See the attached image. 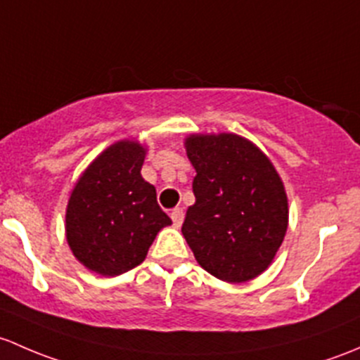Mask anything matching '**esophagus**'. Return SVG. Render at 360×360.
I'll return each instance as SVG.
<instances>
[{"mask_svg": "<svg viewBox=\"0 0 360 360\" xmlns=\"http://www.w3.org/2000/svg\"><path fill=\"white\" fill-rule=\"evenodd\" d=\"M172 220H173V224L176 225V227H180L181 225V221H184V217H185V213H184V210H181V207H175V210L172 211Z\"/></svg>", "mask_w": 360, "mask_h": 360, "instance_id": "esophagus-1", "label": "esophagus"}]
</instances>
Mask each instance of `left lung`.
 I'll list each match as a JSON object with an SVG mask.
<instances>
[{"mask_svg":"<svg viewBox=\"0 0 360 360\" xmlns=\"http://www.w3.org/2000/svg\"><path fill=\"white\" fill-rule=\"evenodd\" d=\"M195 205L181 225L195 260L211 276L244 283L276 257L288 229L283 181L266 155L243 136L192 135Z\"/></svg>","mask_w":360,"mask_h":360,"instance_id":"1","label":"left lung"}]
</instances>
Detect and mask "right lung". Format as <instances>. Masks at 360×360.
Here are the masks:
<instances>
[{"label": "right lung", "mask_w": 360, "mask_h": 360, "mask_svg": "<svg viewBox=\"0 0 360 360\" xmlns=\"http://www.w3.org/2000/svg\"><path fill=\"white\" fill-rule=\"evenodd\" d=\"M146 149L117 142L84 172L70 194L65 232L74 257L102 276L140 265L162 227L172 224L140 175Z\"/></svg>", "instance_id": "add662e5"}]
</instances>
